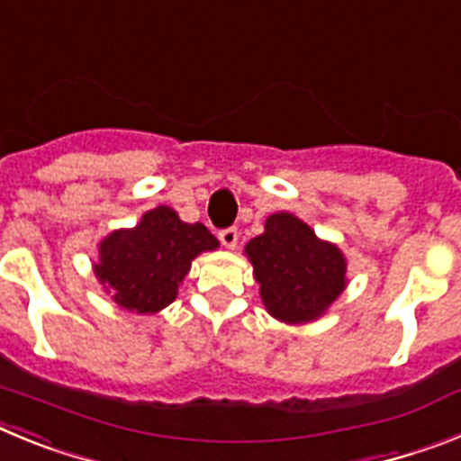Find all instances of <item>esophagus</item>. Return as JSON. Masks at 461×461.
Listing matches in <instances>:
<instances>
[{
    "label": "esophagus",
    "instance_id": "34e87169",
    "mask_svg": "<svg viewBox=\"0 0 461 461\" xmlns=\"http://www.w3.org/2000/svg\"><path fill=\"white\" fill-rule=\"evenodd\" d=\"M219 240H221V244L226 247V249H235V247H238V240H240V230L235 226L223 228L221 233H219Z\"/></svg>",
    "mask_w": 461,
    "mask_h": 461
}]
</instances>
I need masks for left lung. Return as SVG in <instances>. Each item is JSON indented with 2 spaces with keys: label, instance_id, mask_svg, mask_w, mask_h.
<instances>
[{
  "label": "left lung",
  "instance_id": "8db88e82",
  "mask_svg": "<svg viewBox=\"0 0 461 461\" xmlns=\"http://www.w3.org/2000/svg\"><path fill=\"white\" fill-rule=\"evenodd\" d=\"M244 254L254 266L267 313L288 325L321 319L346 288L339 247L316 238L288 212L267 217L266 233L249 240Z\"/></svg>",
  "mask_w": 461,
  "mask_h": 461
}]
</instances>
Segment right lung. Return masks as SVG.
I'll return each instance as SVG.
<instances>
[{
	"label": "right lung",
	"mask_w": 461,
	"mask_h": 461,
	"mask_svg": "<svg viewBox=\"0 0 461 461\" xmlns=\"http://www.w3.org/2000/svg\"><path fill=\"white\" fill-rule=\"evenodd\" d=\"M217 247L219 240L203 223H185L173 207L158 205L133 228L101 240L94 275L120 307L157 313L177 297L191 260Z\"/></svg>",
	"instance_id": "1"
}]
</instances>
